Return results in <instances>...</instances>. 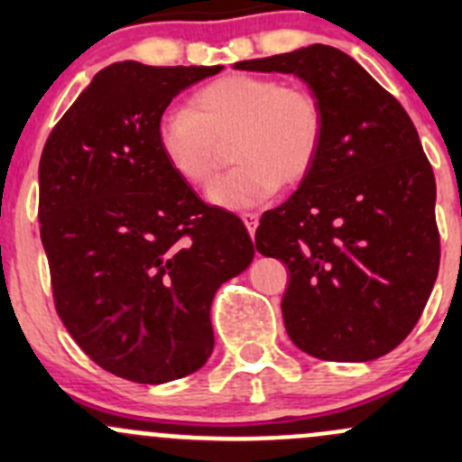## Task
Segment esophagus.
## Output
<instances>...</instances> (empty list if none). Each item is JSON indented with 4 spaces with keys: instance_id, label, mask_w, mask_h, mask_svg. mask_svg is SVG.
<instances>
[{
    "instance_id": "1",
    "label": "esophagus",
    "mask_w": 462,
    "mask_h": 462,
    "mask_svg": "<svg viewBox=\"0 0 462 462\" xmlns=\"http://www.w3.org/2000/svg\"><path fill=\"white\" fill-rule=\"evenodd\" d=\"M241 218H244L245 227H248L250 236H254V232H257V226H259V214L257 212H244L241 214Z\"/></svg>"
}]
</instances>
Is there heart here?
<instances>
[{"mask_svg":"<svg viewBox=\"0 0 462 462\" xmlns=\"http://www.w3.org/2000/svg\"><path fill=\"white\" fill-rule=\"evenodd\" d=\"M324 129L313 88L230 73L197 88L188 109L162 114L156 138L167 165L194 188L214 179L230 143L236 167L212 185L209 201L244 209L268 201L279 185H300L318 161Z\"/></svg>","mask_w":462,"mask_h":462,"instance_id":"1","label":"heart"}]
</instances>
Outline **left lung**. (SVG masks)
I'll return each mask as SVG.
<instances>
[{
  "instance_id": "8db88e82",
  "label": "left lung",
  "mask_w": 462,
  "mask_h": 462,
  "mask_svg": "<svg viewBox=\"0 0 462 462\" xmlns=\"http://www.w3.org/2000/svg\"><path fill=\"white\" fill-rule=\"evenodd\" d=\"M235 67L295 73L326 114L313 170L254 235L259 253L291 273L282 300L288 337L319 360L386 356L418 324L440 265L436 179L411 118L333 46Z\"/></svg>"
}]
</instances>
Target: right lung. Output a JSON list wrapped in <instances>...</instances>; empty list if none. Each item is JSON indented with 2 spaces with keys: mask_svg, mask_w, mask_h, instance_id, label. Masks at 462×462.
Returning <instances> with one entry per match:
<instances>
[{
  "mask_svg": "<svg viewBox=\"0 0 462 462\" xmlns=\"http://www.w3.org/2000/svg\"><path fill=\"white\" fill-rule=\"evenodd\" d=\"M218 71L111 64L40 158L55 310L97 366L141 384L201 369L214 346V292L254 257L241 218L201 201L156 138L171 97Z\"/></svg>",
  "mask_w": 462,
  "mask_h": 462,
  "instance_id": "right-lung-1",
  "label": "right lung"
}]
</instances>
